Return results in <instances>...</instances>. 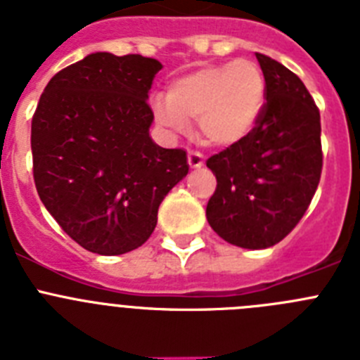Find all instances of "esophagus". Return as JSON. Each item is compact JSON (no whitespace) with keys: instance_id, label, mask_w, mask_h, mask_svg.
Here are the masks:
<instances>
[{"instance_id":"1","label":"esophagus","mask_w":360,"mask_h":360,"mask_svg":"<svg viewBox=\"0 0 360 360\" xmlns=\"http://www.w3.org/2000/svg\"><path fill=\"white\" fill-rule=\"evenodd\" d=\"M187 162L193 169H200L203 165V155L198 151H189L187 153Z\"/></svg>"}]
</instances>
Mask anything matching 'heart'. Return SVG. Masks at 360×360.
I'll return each mask as SVG.
<instances>
[{"instance_id": "b5f03b06", "label": "heart", "mask_w": 360, "mask_h": 360, "mask_svg": "<svg viewBox=\"0 0 360 360\" xmlns=\"http://www.w3.org/2000/svg\"><path fill=\"white\" fill-rule=\"evenodd\" d=\"M266 84L259 65L250 59L211 65L178 77L169 101H157L162 124L186 131L198 120L202 136L214 146H232L254 129L265 106Z\"/></svg>"}]
</instances>
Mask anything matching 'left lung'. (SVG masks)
<instances>
[{
  "label": "left lung",
  "mask_w": 360,
  "mask_h": 360,
  "mask_svg": "<svg viewBox=\"0 0 360 360\" xmlns=\"http://www.w3.org/2000/svg\"><path fill=\"white\" fill-rule=\"evenodd\" d=\"M266 84L265 106L243 141L207 158L216 191L207 221L225 241L266 249L290 234L321 180V115L294 72L256 53Z\"/></svg>",
  "instance_id": "obj_1"
}]
</instances>
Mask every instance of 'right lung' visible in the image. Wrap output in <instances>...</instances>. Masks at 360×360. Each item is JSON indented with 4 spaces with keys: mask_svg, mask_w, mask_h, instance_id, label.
Returning <instances> with one entry per match:
<instances>
[{
    "mask_svg": "<svg viewBox=\"0 0 360 360\" xmlns=\"http://www.w3.org/2000/svg\"><path fill=\"white\" fill-rule=\"evenodd\" d=\"M160 70L139 53H90L50 79L34 111L37 195L90 252L139 249L155 231L164 196L189 171L182 148L149 139L148 94Z\"/></svg>",
    "mask_w": 360,
    "mask_h": 360,
    "instance_id": "right-lung-1",
    "label": "right lung"
}]
</instances>
